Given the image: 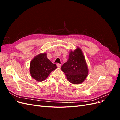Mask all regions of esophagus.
I'll return each mask as SVG.
<instances>
[{"label": "esophagus", "instance_id": "1", "mask_svg": "<svg viewBox=\"0 0 120 120\" xmlns=\"http://www.w3.org/2000/svg\"><path fill=\"white\" fill-rule=\"evenodd\" d=\"M56 66H57V67L58 68H61V64H56Z\"/></svg>", "mask_w": 120, "mask_h": 120}]
</instances>
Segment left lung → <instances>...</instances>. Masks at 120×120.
Listing matches in <instances>:
<instances>
[{
    "label": "left lung",
    "mask_w": 120,
    "mask_h": 120,
    "mask_svg": "<svg viewBox=\"0 0 120 120\" xmlns=\"http://www.w3.org/2000/svg\"><path fill=\"white\" fill-rule=\"evenodd\" d=\"M68 80L74 84L81 83L86 78L89 71L82 50L79 48L69 53L68 60L61 67Z\"/></svg>",
    "instance_id": "1"
}]
</instances>
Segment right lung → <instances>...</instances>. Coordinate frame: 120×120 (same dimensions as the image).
<instances>
[{
    "instance_id": "obj_1",
    "label": "right lung",
    "mask_w": 120,
    "mask_h": 120,
    "mask_svg": "<svg viewBox=\"0 0 120 120\" xmlns=\"http://www.w3.org/2000/svg\"><path fill=\"white\" fill-rule=\"evenodd\" d=\"M46 53H40L31 61L30 71L32 78L37 81L42 82L48 78L50 72L57 68L47 57Z\"/></svg>"
}]
</instances>
